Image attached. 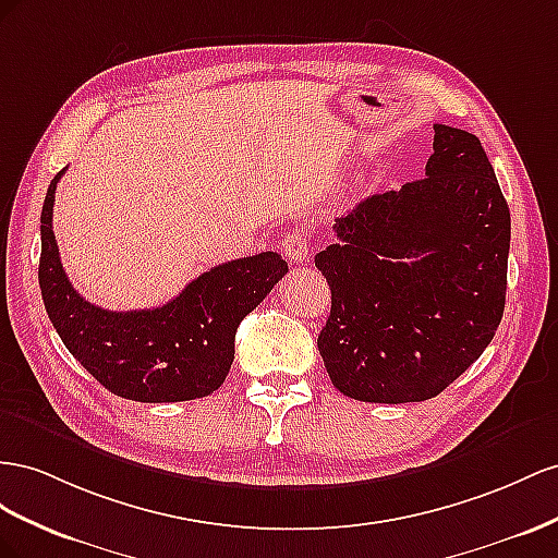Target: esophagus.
Here are the masks:
<instances>
[{
    "label": "esophagus",
    "mask_w": 558,
    "mask_h": 558,
    "mask_svg": "<svg viewBox=\"0 0 558 558\" xmlns=\"http://www.w3.org/2000/svg\"><path fill=\"white\" fill-rule=\"evenodd\" d=\"M282 252H284V257H290L292 262H306L308 254H311V235H308V231L296 229V231L284 235Z\"/></svg>",
    "instance_id": "34e87169"
}]
</instances>
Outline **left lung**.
<instances>
[{
  "instance_id": "1",
  "label": "left lung",
  "mask_w": 558,
  "mask_h": 558,
  "mask_svg": "<svg viewBox=\"0 0 558 558\" xmlns=\"http://www.w3.org/2000/svg\"><path fill=\"white\" fill-rule=\"evenodd\" d=\"M425 178L337 219L315 254L331 290L317 337L333 388L360 402H423L490 343L507 292L509 208L476 135L435 123Z\"/></svg>"
}]
</instances>
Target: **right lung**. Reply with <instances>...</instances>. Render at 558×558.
I'll return each mask as SVG.
<instances>
[{
	"label": "right lung",
	"mask_w": 558,
	"mask_h": 558,
	"mask_svg": "<svg viewBox=\"0 0 558 558\" xmlns=\"http://www.w3.org/2000/svg\"><path fill=\"white\" fill-rule=\"evenodd\" d=\"M60 170L41 208L39 288L58 337L82 367L123 400L186 402L215 392L231 369L235 329L288 274L278 252L205 270L168 304L105 311L78 294L60 264L53 201Z\"/></svg>",
	"instance_id": "right-lung-1"
}]
</instances>
